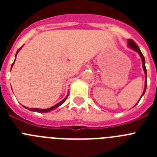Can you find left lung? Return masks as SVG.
Masks as SVG:
<instances>
[{
	"instance_id": "left-lung-1",
	"label": "left lung",
	"mask_w": 157,
	"mask_h": 157,
	"mask_svg": "<svg viewBox=\"0 0 157 157\" xmlns=\"http://www.w3.org/2000/svg\"><path fill=\"white\" fill-rule=\"evenodd\" d=\"M128 41V43H127V45H128V47H130V48H132V49H134V51H136L137 52H138V54L140 55V56H141V61H142V67H143V69H144V71H145V89H144V91H143V94H142V95H141V97L145 94V90H146V86H147V81H146V78H147V71H146V67H145V58H144V56L143 54L141 53V50H140V48H138V45L136 44L135 42H134V41H133L132 39H128L127 40ZM141 98H140V100H141ZM139 100V101H140ZM139 101H138V102H139ZM138 104V103H137ZM136 104V105H137Z\"/></svg>"
}]
</instances>
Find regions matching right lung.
Returning a JSON list of instances; mask_svg holds the SVG:
<instances>
[{"label": "right lung", "mask_w": 157, "mask_h": 157, "mask_svg": "<svg viewBox=\"0 0 157 157\" xmlns=\"http://www.w3.org/2000/svg\"><path fill=\"white\" fill-rule=\"evenodd\" d=\"M21 48H22V47H21V48H19V49H18V50H17V52H16V55H17V53H18V52H19V51L20 50ZM15 60H16V59H15ZM15 60H14L13 63H12V66H13L14 63H15ZM11 69H12V68H11ZM67 97H68V94L67 95V97L64 98V99L63 100V101H60V102H59V103H58V104H56V105H54V106L51 107V108H49V109H30V108H27V107H25V106H23V107H24V108H26V109H28V110H30V111H34H34H35V112H50V111H52V110H54V109H57L58 107H59V106H60V105H62V104L64 103V101H66V99H67Z\"/></svg>", "instance_id": "1"}]
</instances>
